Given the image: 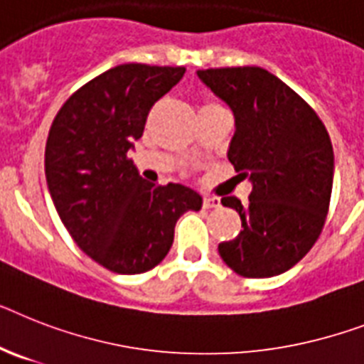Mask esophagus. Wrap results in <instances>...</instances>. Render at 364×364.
I'll list each match as a JSON object with an SVG mask.
<instances>
[{
    "label": "esophagus",
    "instance_id": "1",
    "mask_svg": "<svg viewBox=\"0 0 364 364\" xmlns=\"http://www.w3.org/2000/svg\"><path fill=\"white\" fill-rule=\"evenodd\" d=\"M204 208H219L221 206V200L218 197H204L203 200Z\"/></svg>",
    "mask_w": 364,
    "mask_h": 364
}]
</instances>
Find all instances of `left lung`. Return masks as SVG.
<instances>
[{
    "label": "left lung",
    "instance_id": "8db88e82",
    "mask_svg": "<svg viewBox=\"0 0 364 364\" xmlns=\"http://www.w3.org/2000/svg\"><path fill=\"white\" fill-rule=\"evenodd\" d=\"M197 76L234 115L229 158L253 191L234 197L242 230L219 243L223 262L238 275L275 277L311 251L326 223L335 156L326 126L301 96L260 67L208 68Z\"/></svg>",
    "mask_w": 364,
    "mask_h": 364
}]
</instances>
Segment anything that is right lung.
Returning <instances> with one entry per match:
<instances>
[{"label":"right lung","instance_id":"obj_1","mask_svg":"<svg viewBox=\"0 0 364 364\" xmlns=\"http://www.w3.org/2000/svg\"><path fill=\"white\" fill-rule=\"evenodd\" d=\"M184 67L128 63L77 89L48 134L44 171L52 200L77 247L109 272L135 275L169 253L175 225L203 197L188 186H156L128 158L150 107Z\"/></svg>","mask_w":364,"mask_h":364}]
</instances>
